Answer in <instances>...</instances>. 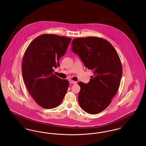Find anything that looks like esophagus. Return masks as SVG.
Segmentation results:
<instances>
[{
  "instance_id": "1",
  "label": "esophagus",
  "mask_w": 146,
  "mask_h": 146,
  "mask_svg": "<svg viewBox=\"0 0 146 146\" xmlns=\"http://www.w3.org/2000/svg\"><path fill=\"white\" fill-rule=\"evenodd\" d=\"M70 84H76L77 83V82H76V81H74V80H70Z\"/></svg>"
}]
</instances>
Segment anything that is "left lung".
I'll list each match as a JSON object with an SVG mask.
<instances>
[{"label": "left lung", "mask_w": 146, "mask_h": 146, "mask_svg": "<svg viewBox=\"0 0 146 146\" xmlns=\"http://www.w3.org/2000/svg\"><path fill=\"white\" fill-rule=\"evenodd\" d=\"M72 45V51L94 74L88 83H78L79 104L86 113L97 114L108 107L118 91L123 73L121 61L111 44L101 38H77Z\"/></svg>", "instance_id": "obj_1"}]
</instances>
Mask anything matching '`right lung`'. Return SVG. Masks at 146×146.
Wrapping results in <instances>:
<instances>
[{"mask_svg":"<svg viewBox=\"0 0 146 146\" xmlns=\"http://www.w3.org/2000/svg\"><path fill=\"white\" fill-rule=\"evenodd\" d=\"M72 39L56 35L44 34L30 43L22 60V72L28 92L36 103L45 109L61 104L69 86L66 79L54 73L59 67Z\"/></svg>","mask_w":146,"mask_h":146,"instance_id":"right-lung-1","label":"right lung"}]
</instances>
